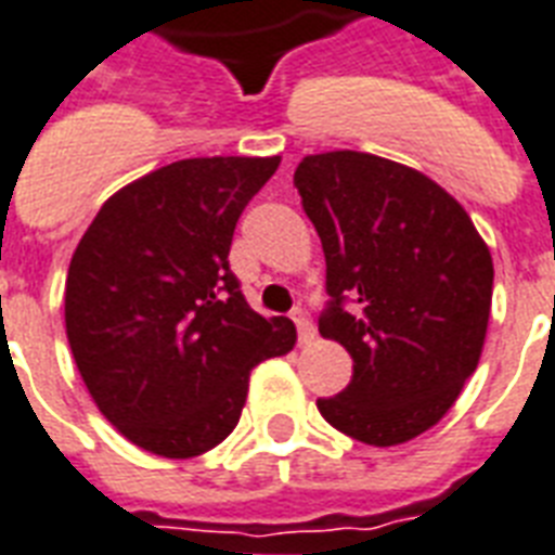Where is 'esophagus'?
I'll return each instance as SVG.
<instances>
[{
    "instance_id": "34e87169",
    "label": "esophagus",
    "mask_w": 555,
    "mask_h": 555,
    "mask_svg": "<svg viewBox=\"0 0 555 555\" xmlns=\"http://www.w3.org/2000/svg\"><path fill=\"white\" fill-rule=\"evenodd\" d=\"M292 321H295V326H298L300 344H309V340L314 338V326H312V321L306 318V312L300 309V306H295V312H292Z\"/></svg>"
}]
</instances>
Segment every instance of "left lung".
<instances>
[{"instance_id": "8db88e82", "label": "left lung", "mask_w": 555, "mask_h": 555, "mask_svg": "<svg viewBox=\"0 0 555 555\" xmlns=\"http://www.w3.org/2000/svg\"><path fill=\"white\" fill-rule=\"evenodd\" d=\"M295 189L326 257L318 330L352 354L349 387L318 410L363 444H403L444 418L476 372L493 257L459 201L392 159L312 154Z\"/></svg>"}]
</instances>
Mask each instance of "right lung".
<instances>
[{"label": "right lung", "instance_id": "1", "mask_svg": "<svg viewBox=\"0 0 555 555\" xmlns=\"http://www.w3.org/2000/svg\"><path fill=\"white\" fill-rule=\"evenodd\" d=\"M281 157H194L119 189L70 257L65 330L100 412L163 459H192L241 421L249 372L286 354L229 266L234 225Z\"/></svg>", "mask_w": 555, "mask_h": 555}]
</instances>
